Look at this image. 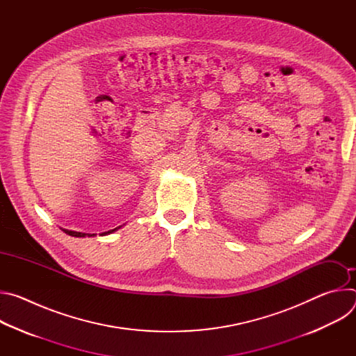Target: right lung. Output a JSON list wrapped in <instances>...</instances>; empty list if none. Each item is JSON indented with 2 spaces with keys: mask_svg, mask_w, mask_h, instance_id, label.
<instances>
[{
  "mask_svg": "<svg viewBox=\"0 0 356 356\" xmlns=\"http://www.w3.org/2000/svg\"><path fill=\"white\" fill-rule=\"evenodd\" d=\"M120 228V227H118ZM118 228H115V229H111V231H107V232H103L101 235H108V234H111V232H114V231H117ZM67 235H72V236H79V238H81V236H94L95 234H83V232H76V231H69V229H63Z\"/></svg>",
  "mask_w": 356,
  "mask_h": 356,
  "instance_id": "1",
  "label": "right lung"
}]
</instances>
